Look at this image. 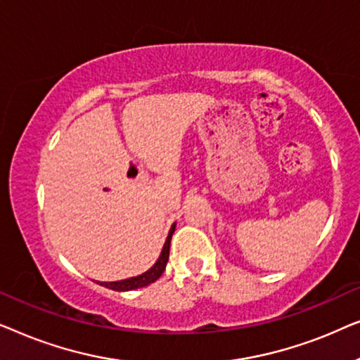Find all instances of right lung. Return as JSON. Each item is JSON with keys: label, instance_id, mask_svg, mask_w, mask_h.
I'll use <instances>...</instances> for the list:
<instances>
[{"label": "right lung", "instance_id": "obj_1", "mask_svg": "<svg viewBox=\"0 0 360 360\" xmlns=\"http://www.w3.org/2000/svg\"><path fill=\"white\" fill-rule=\"evenodd\" d=\"M175 233V224H172L170 233L167 236V240L164 244V249H162L160 257L157 259V262L152 265V267L144 272L142 275H137V277H131L126 280H120V282H101L103 287L115 290V292H129V290H136V288H142L147 287V285L154 283L157 278L164 274L167 260H169V252H170V240H172V234Z\"/></svg>", "mask_w": 360, "mask_h": 360}]
</instances>
